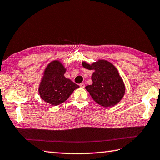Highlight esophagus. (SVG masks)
<instances>
[{"mask_svg":"<svg viewBox=\"0 0 160 160\" xmlns=\"http://www.w3.org/2000/svg\"><path fill=\"white\" fill-rule=\"evenodd\" d=\"M80 87H82V88H84V87H85L84 83H81V84H80Z\"/></svg>","mask_w":160,"mask_h":160,"instance_id":"1","label":"esophagus"}]
</instances>
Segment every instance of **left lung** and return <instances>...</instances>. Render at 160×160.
<instances>
[{
    "label": "left lung",
    "instance_id": "1",
    "mask_svg": "<svg viewBox=\"0 0 160 160\" xmlns=\"http://www.w3.org/2000/svg\"><path fill=\"white\" fill-rule=\"evenodd\" d=\"M87 69H93L91 79L92 84L85 88L95 102L103 107L116 105L125 94V85L117 68L110 62L99 60L90 65L83 62Z\"/></svg>",
    "mask_w": 160,
    "mask_h": 160
}]
</instances>
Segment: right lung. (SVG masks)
Here are the masks:
<instances>
[{
  "label": "right lung",
  "instance_id": "add662e5",
  "mask_svg": "<svg viewBox=\"0 0 160 160\" xmlns=\"http://www.w3.org/2000/svg\"><path fill=\"white\" fill-rule=\"evenodd\" d=\"M66 69L58 61L51 62L44 72L39 88L40 97L46 102L57 106L65 102L75 89L79 87L64 76Z\"/></svg>",
  "mask_w": 160,
  "mask_h": 160
}]
</instances>
